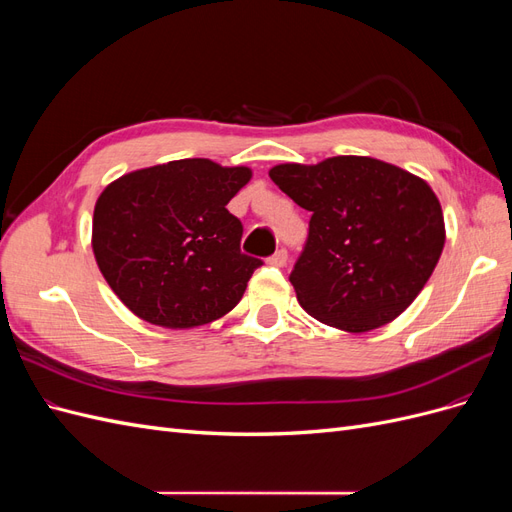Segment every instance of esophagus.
I'll return each mask as SVG.
<instances>
[{
  "label": "esophagus",
  "instance_id": "esophagus-1",
  "mask_svg": "<svg viewBox=\"0 0 512 512\" xmlns=\"http://www.w3.org/2000/svg\"><path fill=\"white\" fill-rule=\"evenodd\" d=\"M286 260H288V252L282 247V250H277V252L269 258V265H273V267H284Z\"/></svg>",
  "mask_w": 512,
  "mask_h": 512
}]
</instances>
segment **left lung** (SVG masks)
I'll return each mask as SVG.
<instances>
[{
	"label": "left lung",
	"mask_w": 512,
	"mask_h": 512,
	"mask_svg": "<svg viewBox=\"0 0 512 512\" xmlns=\"http://www.w3.org/2000/svg\"><path fill=\"white\" fill-rule=\"evenodd\" d=\"M269 177L312 213L290 273L309 316L363 333L416 299L444 247L442 207L423 179L361 156L280 164Z\"/></svg>",
	"instance_id": "obj_1"
}]
</instances>
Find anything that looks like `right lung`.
<instances>
[{
	"mask_svg": "<svg viewBox=\"0 0 512 512\" xmlns=\"http://www.w3.org/2000/svg\"><path fill=\"white\" fill-rule=\"evenodd\" d=\"M252 170L188 158L134 170L100 194L94 254L132 312L190 329L235 307L262 265L241 252L243 224L226 205Z\"/></svg>",
	"mask_w": 512,
	"mask_h": 512,
	"instance_id": "1",
	"label": "right lung"
}]
</instances>
